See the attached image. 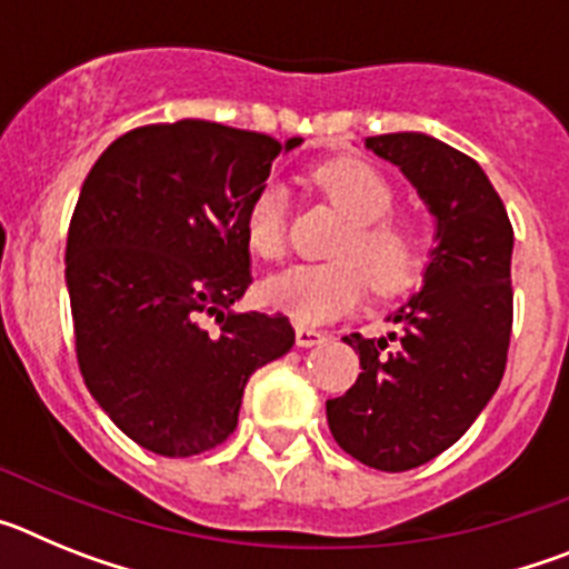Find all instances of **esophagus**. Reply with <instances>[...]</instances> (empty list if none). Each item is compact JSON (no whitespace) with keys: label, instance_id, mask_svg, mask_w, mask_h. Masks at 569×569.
I'll list each match as a JSON object with an SVG mask.
<instances>
[{"label":"esophagus","instance_id":"34e87169","mask_svg":"<svg viewBox=\"0 0 569 569\" xmlns=\"http://www.w3.org/2000/svg\"><path fill=\"white\" fill-rule=\"evenodd\" d=\"M325 341V333L316 328H296V345L299 347H313V345H321Z\"/></svg>","mask_w":569,"mask_h":569}]
</instances>
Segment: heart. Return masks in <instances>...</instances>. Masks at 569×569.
<instances>
[{"label":"heart","instance_id":"1","mask_svg":"<svg viewBox=\"0 0 569 569\" xmlns=\"http://www.w3.org/2000/svg\"><path fill=\"white\" fill-rule=\"evenodd\" d=\"M316 184L350 219L325 264H296L261 284V301L296 325H321L345 316L365 299L367 279L376 293L407 290L425 270L427 241L416 222L393 216L396 188L365 159H333L313 173ZM244 239L261 259L276 261L288 244V190L264 182L244 208Z\"/></svg>","mask_w":569,"mask_h":569}]
</instances>
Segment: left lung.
Instances as JSON below:
<instances>
[{
  "instance_id": "left-lung-1",
  "label": "left lung",
  "mask_w": 569,
  "mask_h": 569,
  "mask_svg": "<svg viewBox=\"0 0 569 569\" xmlns=\"http://www.w3.org/2000/svg\"><path fill=\"white\" fill-rule=\"evenodd\" d=\"M365 144L413 182L436 216L425 284L390 321L387 339L345 336L361 373L328 401L345 453L385 472L445 453L499 390L512 330V224L479 162L425 133Z\"/></svg>"
}]
</instances>
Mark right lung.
I'll return each mask as SVG.
<instances>
[{"instance_id": "1", "label": "right lung", "mask_w": 569, "mask_h": 569, "mask_svg": "<svg viewBox=\"0 0 569 569\" xmlns=\"http://www.w3.org/2000/svg\"><path fill=\"white\" fill-rule=\"evenodd\" d=\"M299 144L182 119L119 136L90 168L64 250L77 359L144 450L188 459L222 445L250 376L293 347L288 316L233 301L253 281L244 208Z\"/></svg>"}]
</instances>
